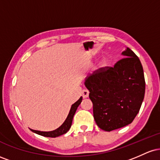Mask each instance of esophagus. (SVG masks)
Listing matches in <instances>:
<instances>
[{
  "mask_svg": "<svg viewBox=\"0 0 160 160\" xmlns=\"http://www.w3.org/2000/svg\"><path fill=\"white\" fill-rule=\"evenodd\" d=\"M89 92L87 90V89H83V90L82 91V98H87L88 96H89Z\"/></svg>",
  "mask_w": 160,
  "mask_h": 160,
  "instance_id": "1",
  "label": "esophagus"
}]
</instances>
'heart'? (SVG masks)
Segmentation results:
<instances>
[{"instance_id": "1", "label": "heart", "mask_w": 160, "mask_h": 160, "mask_svg": "<svg viewBox=\"0 0 160 160\" xmlns=\"http://www.w3.org/2000/svg\"><path fill=\"white\" fill-rule=\"evenodd\" d=\"M103 63H104V62H103Z\"/></svg>"}]
</instances>
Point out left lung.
I'll list each match as a JSON object with an SVG mask.
<instances>
[{"label":"left lung","instance_id":"8db88e82","mask_svg":"<svg viewBox=\"0 0 160 160\" xmlns=\"http://www.w3.org/2000/svg\"><path fill=\"white\" fill-rule=\"evenodd\" d=\"M113 67H104L86 78L93 117L102 130L111 132L130 124L144 100L145 80L138 57L129 48Z\"/></svg>","mask_w":160,"mask_h":160}]
</instances>
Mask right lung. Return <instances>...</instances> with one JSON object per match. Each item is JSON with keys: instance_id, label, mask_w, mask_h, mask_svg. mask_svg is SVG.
Returning <instances> with one entry per match:
<instances>
[{"instance_id": "add662e5", "label": "right lung", "mask_w": 160, "mask_h": 160, "mask_svg": "<svg viewBox=\"0 0 160 160\" xmlns=\"http://www.w3.org/2000/svg\"><path fill=\"white\" fill-rule=\"evenodd\" d=\"M82 99V97H80L78 102H76L74 104L71 105V110H70V112L68 115L67 118H66L65 121L63 122V124H62L60 127L56 128V130H53V131H50V132H41V131H38V130H33V129H31V130H32L33 132L44 137L56 138L65 134L70 129V128H71V124H72L73 117H74V113L75 112H76L77 109H78V106L80 105V103H81Z\"/></svg>"}]
</instances>
